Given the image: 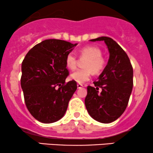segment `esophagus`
I'll use <instances>...</instances> for the list:
<instances>
[{
    "label": "esophagus",
    "instance_id": "1",
    "mask_svg": "<svg viewBox=\"0 0 153 153\" xmlns=\"http://www.w3.org/2000/svg\"><path fill=\"white\" fill-rule=\"evenodd\" d=\"M77 87H78V88H81L83 87V85H82V84L78 83V84H77Z\"/></svg>",
    "mask_w": 153,
    "mask_h": 153
}]
</instances>
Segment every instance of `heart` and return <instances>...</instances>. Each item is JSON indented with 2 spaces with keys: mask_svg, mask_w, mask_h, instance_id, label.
Returning a JSON list of instances; mask_svg holds the SVG:
<instances>
[{
  "mask_svg": "<svg viewBox=\"0 0 153 153\" xmlns=\"http://www.w3.org/2000/svg\"><path fill=\"white\" fill-rule=\"evenodd\" d=\"M102 52L99 47L89 46L83 47L80 52L81 58H87L83 63V69H79L71 75L74 81L82 84L90 80L91 73L98 74L104 69L106 61L102 57ZM65 62L71 70H74L77 66V57L73 52H70L66 56Z\"/></svg>",
  "mask_w": 153,
  "mask_h": 153,
  "instance_id": "b5f03b06",
  "label": "heart"
}]
</instances>
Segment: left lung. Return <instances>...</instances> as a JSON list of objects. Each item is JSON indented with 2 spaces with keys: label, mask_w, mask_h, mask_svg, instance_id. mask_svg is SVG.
Here are the masks:
<instances>
[{
  "label": "left lung",
  "mask_w": 153,
  "mask_h": 153,
  "mask_svg": "<svg viewBox=\"0 0 153 153\" xmlns=\"http://www.w3.org/2000/svg\"><path fill=\"white\" fill-rule=\"evenodd\" d=\"M91 41H104L109 59L94 87H87L85 104L95 120L108 124L117 120L127 108L133 88V68L129 57L114 40L101 36Z\"/></svg>",
  "instance_id": "8db88e82"
}]
</instances>
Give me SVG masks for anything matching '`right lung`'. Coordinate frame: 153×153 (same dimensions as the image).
Listing matches in <instances>:
<instances>
[{"instance_id": "right-lung-1", "label": "right lung", "mask_w": 153, "mask_h": 153, "mask_svg": "<svg viewBox=\"0 0 153 153\" xmlns=\"http://www.w3.org/2000/svg\"><path fill=\"white\" fill-rule=\"evenodd\" d=\"M60 39H46L28 52L22 64L21 85L27 109L39 122H57L65 114L77 82L69 75L66 56L76 46Z\"/></svg>"}]
</instances>
